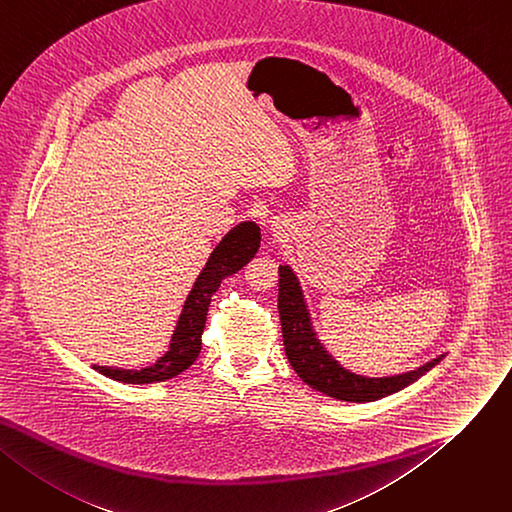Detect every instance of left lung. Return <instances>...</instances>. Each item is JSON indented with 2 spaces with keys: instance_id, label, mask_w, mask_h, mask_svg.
<instances>
[{
  "instance_id": "1",
  "label": "left lung",
  "mask_w": 512,
  "mask_h": 512,
  "mask_svg": "<svg viewBox=\"0 0 512 512\" xmlns=\"http://www.w3.org/2000/svg\"><path fill=\"white\" fill-rule=\"evenodd\" d=\"M278 274H280L278 311L282 321L284 350L298 377L309 387L329 397H335L339 401H352V403L377 401L405 389L407 385L416 383L422 374H426L430 368H434L442 358H445V356H438L416 370L395 374V377H383V379H368L346 370L342 364L331 358V354H327V350L317 339L311 325L309 311H306L300 284L292 274V269L288 265H280Z\"/></svg>"
}]
</instances>
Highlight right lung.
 <instances>
[{
	"instance_id": "right-lung-1",
	"label": "right lung",
	"mask_w": 512,
	"mask_h": 512,
	"mask_svg": "<svg viewBox=\"0 0 512 512\" xmlns=\"http://www.w3.org/2000/svg\"><path fill=\"white\" fill-rule=\"evenodd\" d=\"M261 243V230L255 222H243L234 226L220 245L212 251L206 267L197 276L185 304L179 323L175 327L173 339H170L168 352L156 360V364L146 366L142 370H125L111 366H94L105 377L121 383H158L173 379L183 370H187L201 350V333L206 327V317L212 302V294L220 288V282L238 269H243L257 253Z\"/></svg>"
}]
</instances>
